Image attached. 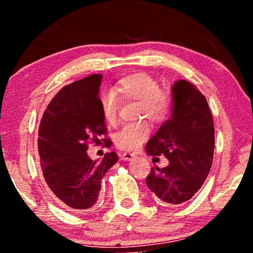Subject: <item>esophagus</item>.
Here are the masks:
<instances>
[{"instance_id":"obj_1","label":"esophagus","mask_w":253,"mask_h":253,"mask_svg":"<svg viewBox=\"0 0 253 253\" xmlns=\"http://www.w3.org/2000/svg\"><path fill=\"white\" fill-rule=\"evenodd\" d=\"M121 157L123 161H131L132 158H135V155L131 153H124V154H122Z\"/></svg>"}]
</instances>
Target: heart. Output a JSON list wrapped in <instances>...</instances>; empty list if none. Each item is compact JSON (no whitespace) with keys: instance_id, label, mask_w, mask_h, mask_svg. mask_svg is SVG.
I'll return each mask as SVG.
<instances>
[{"instance_id":"heart-1","label":"heart","mask_w":253,"mask_h":253,"mask_svg":"<svg viewBox=\"0 0 253 253\" xmlns=\"http://www.w3.org/2000/svg\"><path fill=\"white\" fill-rule=\"evenodd\" d=\"M119 95L125 100L138 101V116L146 117L154 124H162L169 117L173 108V95L169 89L160 87L158 80L147 72H136L123 77L114 89H107L99 96L102 118L109 125L117 123ZM151 128L146 122L128 124L115 136V144L119 149L135 152L146 140Z\"/></svg>"}]
</instances>
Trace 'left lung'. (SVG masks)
<instances>
[{
    "label": "left lung",
    "instance_id": "8db88e82",
    "mask_svg": "<svg viewBox=\"0 0 253 253\" xmlns=\"http://www.w3.org/2000/svg\"><path fill=\"white\" fill-rule=\"evenodd\" d=\"M173 113L148 140L146 153L164 155L166 168H152L146 184L164 205H178L193 198L213 162L214 124L209 104L196 85L178 80L173 85Z\"/></svg>",
    "mask_w": 253,
    "mask_h": 253
}]
</instances>
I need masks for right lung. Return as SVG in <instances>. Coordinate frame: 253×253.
Masks as SVG:
<instances>
[{
  "label": "right lung",
  "mask_w": 253,
  "mask_h": 253,
  "mask_svg": "<svg viewBox=\"0 0 253 253\" xmlns=\"http://www.w3.org/2000/svg\"><path fill=\"white\" fill-rule=\"evenodd\" d=\"M101 75H90L63 87L42 116L38 151L46 185L58 203L83 213L99 199L101 179L118 161L115 152L101 161L87 155L90 143L99 144L107 135L99 106ZM109 148L111 140L101 138Z\"/></svg>",
  "instance_id": "obj_1"
}]
</instances>
